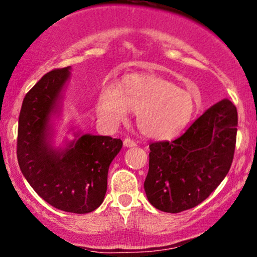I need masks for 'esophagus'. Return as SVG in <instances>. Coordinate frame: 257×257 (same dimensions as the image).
Instances as JSON below:
<instances>
[{"instance_id": "obj_1", "label": "esophagus", "mask_w": 257, "mask_h": 257, "mask_svg": "<svg viewBox=\"0 0 257 257\" xmlns=\"http://www.w3.org/2000/svg\"><path fill=\"white\" fill-rule=\"evenodd\" d=\"M123 144H124L125 147H134L135 145H137V143H135L134 140H132V139H129V138L124 139V141H123Z\"/></svg>"}]
</instances>
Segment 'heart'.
<instances>
[{"mask_svg": "<svg viewBox=\"0 0 257 257\" xmlns=\"http://www.w3.org/2000/svg\"><path fill=\"white\" fill-rule=\"evenodd\" d=\"M198 102L190 91L173 82L152 75L132 73L118 87L106 85L100 90L96 113L106 126L114 128L137 112L139 131L153 140H170L191 124Z\"/></svg>", "mask_w": 257, "mask_h": 257, "instance_id": "heart-1", "label": "heart"}]
</instances>
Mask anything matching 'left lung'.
Returning <instances> with one entry per match:
<instances>
[{
	"label": "left lung",
	"instance_id": "8db88e82",
	"mask_svg": "<svg viewBox=\"0 0 257 257\" xmlns=\"http://www.w3.org/2000/svg\"><path fill=\"white\" fill-rule=\"evenodd\" d=\"M237 108L223 99L208 108L181 137L150 144L147 199L164 213L194 208L221 184L231 168Z\"/></svg>",
	"mask_w": 257,
	"mask_h": 257
}]
</instances>
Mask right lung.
I'll list each match as a JSON object with an SVG mask.
<instances>
[{
	"label": "right lung",
	"mask_w": 257,
	"mask_h": 257,
	"mask_svg": "<svg viewBox=\"0 0 257 257\" xmlns=\"http://www.w3.org/2000/svg\"><path fill=\"white\" fill-rule=\"evenodd\" d=\"M70 66L46 73L23 100L18 126L20 170L41 198L59 210L87 214L101 205L120 139L76 133L65 149L53 146L51 118L60 108Z\"/></svg>",
	"instance_id": "1"
}]
</instances>
